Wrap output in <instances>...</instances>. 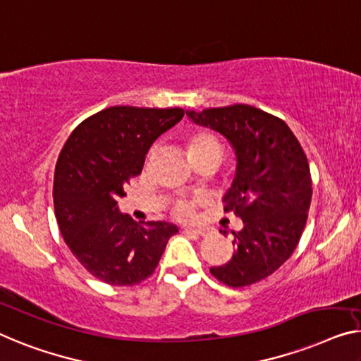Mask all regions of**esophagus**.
<instances>
[{
    "label": "esophagus",
    "mask_w": 361,
    "mask_h": 361,
    "mask_svg": "<svg viewBox=\"0 0 361 361\" xmlns=\"http://www.w3.org/2000/svg\"><path fill=\"white\" fill-rule=\"evenodd\" d=\"M183 230H185L186 233H195V235H199V236H204V235L207 233L206 228H191V227H185Z\"/></svg>",
    "instance_id": "1"
}]
</instances>
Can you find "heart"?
Returning a JSON list of instances; mask_svg holds the SVG:
<instances>
[{
	"mask_svg": "<svg viewBox=\"0 0 361 361\" xmlns=\"http://www.w3.org/2000/svg\"><path fill=\"white\" fill-rule=\"evenodd\" d=\"M186 152L190 160L209 154H217L222 157V147H220L219 141L211 133L206 131L192 133L186 137ZM175 214L178 215L180 219H190L192 215V206L190 202H181L180 206L175 209Z\"/></svg>",
	"mask_w": 361,
	"mask_h": 361,
	"instance_id": "b5f03b06",
	"label": "heart"
}]
</instances>
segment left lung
I'll return each instance as SVG.
<instances>
[{"label": "left lung", "mask_w": 361, "mask_h": 361, "mask_svg": "<svg viewBox=\"0 0 361 361\" xmlns=\"http://www.w3.org/2000/svg\"><path fill=\"white\" fill-rule=\"evenodd\" d=\"M199 126L222 134L235 152V176L225 211L245 227L233 256L211 274L228 287H246L277 271L292 256L311 204V176L298 139L281 118L251 105L186 110Z\"/></svg>", "instance_id": "left-lung-1"}]
</instances>
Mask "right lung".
<instances>
[{"label":"right lung","instance_id":"1","mask_svg":"<svg viewBox=\"0 0 361 361\" xmlns=\"http://www.w3.org/2000/svg\"><path fill=\"white\" fill-rule=\"evenodd\" d=\"M183 115L181 109L111 106L84 120L64 144L53 183L56 220L73 255L102 282H142L178 233L160 220L134 224L118 201L155 139Z\"/></svg>","mask_w":361,"mask_h":361}]
</instances>
